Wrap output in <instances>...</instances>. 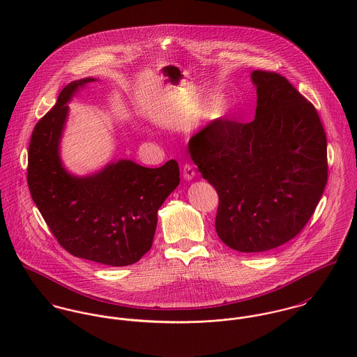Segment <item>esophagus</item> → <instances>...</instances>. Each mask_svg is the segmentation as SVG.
Listing matches in <instances>:
<instances>
[{
	"mask_svg": "<svg viewBox=\"0 0 357 357\" xmlns=\"http://www.w3.org/2000/svg\"><path fill=\"white\" fill-rule=\"evenodd\" d=\"M195 167H194V165H191V163H184V166H183V176H184V178L185 180H192L194 177H195Z\"/></svg>",
	"mask_w": 357,
	"mask_h": 357,
	"instance_id": "esophagus-1",
	"label": "esophagus"
}]
</instances>
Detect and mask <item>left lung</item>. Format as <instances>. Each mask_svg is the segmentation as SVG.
I'll use <instances>...</instances> for the list:
<instances>
[{"label":"left lung","mask_w":357,"mask_h":357,"mask_svg":"<svg viewBox=\"0 0 357 357\" xmlns=\"http://www.w3.org/2000/svg\"><path fill=\"white\" fill-rule=\"evenodd\" d=\"M255 121H214L188 151L218 194L215 231L231 249L262 253L296 238L328 177L327 139L314 105L273 71L255 70Z\"/></svg>","instance_id":"obj_1"}]
</instances>
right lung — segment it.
Here are the masks:
<instances>
[{"mask_svg":"<svg viewBox=\"0 0 357 357\" xmlns=\"http://www.w3.org/2000/svg\"><path fill=\"white\" fill-rule=\"evenodd\" d=\"M93 78L67 85L36 125L27 165L34 204L57 243L70 255L111 266L137 262L153 246L156 213L180 183L174 159L150 169L132 160L74 177L60 163L59 140L73 93Z\"/></svg>","mask_w":357,"mask_h":357,"instance_id":"right-lung-1","label":"right lung"}]
</instances>
